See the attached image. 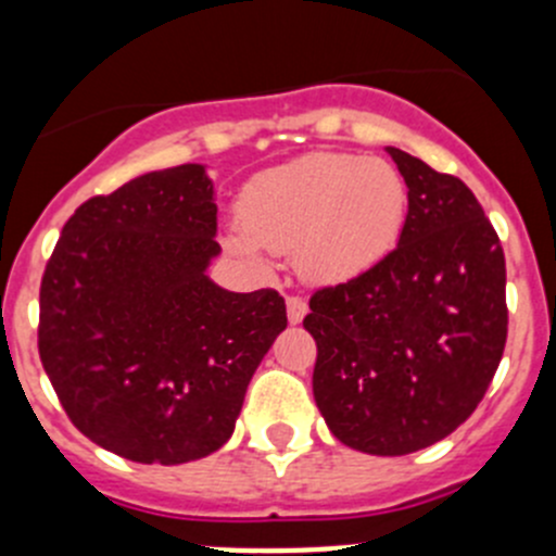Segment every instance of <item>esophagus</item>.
Wrapping results in <instances>:
<instances>
[{"instance_id": "1", "label": "esophagus", "mask_w": 556, "mask_h": 556, "mask_svg": "<svg viewBox=\"0 0 556 556\" xmlns=\"http://www.w3.org/2000/svg\"><path fill=\"white\" fill-rule=\"evenodd\" d=\"M286 316H289V324H300L307 316V302L296 294L286 296Z\"/></svg>"}]
</instances>
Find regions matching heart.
<instances>
[{"label":"heart","instance_id":"heart-1","mask_svg":"<svg viewBox=\"0 0 556 556\" xmlns=\"http://www.w3.org/2000/svg\"><path fill=\"white\" fill-rule=\"evenodd\" d=\"M406 181L386 160L316 152L262 170L238 200L240 230L227 245L262 265L294 254L313 283H348L391 256L406 222Z\"/></svg>","mask_w":556,"mask_h":556}]
</instances>
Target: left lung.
<instances>
[{
  "mask_svg": "<svg viewBox=\"0 0 556 556\" xmlns=\"http://www.w3.org/2000/svg\"><path fill=\"white\" fill-rule=\"evenodd\" d=\"M409 194L382 265L311 296L313 396L329 431L369 455L442 442L488 393L506 348V260L473 192L396 147Z\"/></svg>",
  "mask_w": 556,
  "mask_h": 556,
  "instance_id": "obj_1",
  "label": "left lung"
}]
</instances>
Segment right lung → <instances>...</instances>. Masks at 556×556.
Here are the masks:
<instances>
[{
  "label": "right lung",
  "mask_w": 556,
  "mask_h": 556,
  "mask_svg": "<svg viewBox=\"0 0 556 556\" xmlns=\"http://www.w3.org/2000/svg\"><path fill=\"white\" fill-rule=\"evenodd\" d=\"M219 251L198 163L136 176L66 222L39 286V358L90 442L179 466L232 437L286 302L216 286L205 267Z\"/></svg>",
  "instance_id": "add662e5"
}]
</instances>
